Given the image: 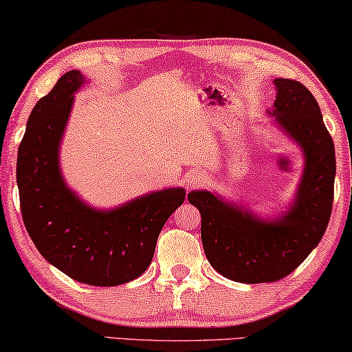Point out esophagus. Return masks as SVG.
<instances>
[{"mask_svg":"<svg viewBox=\"0 0 352 352\" xmlns=\"http://www.w3.org/2000/svg\"><path fill=\"white\" fill-rule=\"evenodd\" d=\"M184 182H186V187L190 190V188L201 186V184L204 182V176H203V173H199L198 170H190L188 173H186Z\"/></svg>","mask_w":352,"mask_h":352,"instance_id":"1","label":"esophagus"}]
</instances>
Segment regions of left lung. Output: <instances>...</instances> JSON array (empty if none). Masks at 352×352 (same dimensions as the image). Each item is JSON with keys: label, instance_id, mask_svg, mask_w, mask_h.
I'll use <instances>...</instances> for the list:
<instances>
[{"label": "left lung", "instance_id": "8db88e82", "mask_svg": "<svg viewBox=\"0 0 352 352\" xmlns=\"http://www.w3.org/2000/svg\"><path fill=\"white\" fill-rule=\"evenodd\" d=\"M275 100L266 111L272 126L299 146L304 166L285 210L264 215L209 190H192L201 214L208 261L239 283H267L289 275L322 239L332 212L335 148L320 105L304 85L275 78Z\"/></svg>", "mask_w": 352, "mask_h": 352}]
</instances>
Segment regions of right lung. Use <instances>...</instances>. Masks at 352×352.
I'll return each mask as SVG.
<instances>
[{
    "label": "right lung",
    "mask_w": 352,
    "mask_h": 352,
    "mask_svg": "<svg viewBox=\"0 0 352 352\" xmlns=\"http://www.w3.org/2000/svg\"><path fill=\"white\" fill-rule=\"evenodd\" d=\"M88 83L80 70H69L32 108L17 155L21 217L52 266L80 283L118 286L148 269L160 231L186 190L162 188L99 209L69 187L59 149L75 94Z\"/></svg>",
    "instance_id": "add662e5"
}]
</instances>
